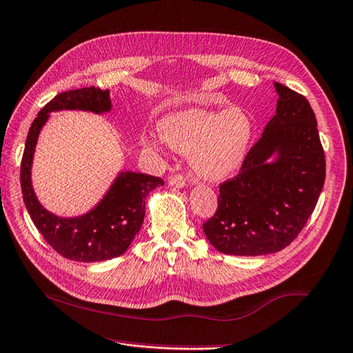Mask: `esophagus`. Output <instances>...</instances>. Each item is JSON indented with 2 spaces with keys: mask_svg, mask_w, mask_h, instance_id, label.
Listing matches in <instances>:
<instances>
[{
  "mask_svg": "<svg viewBox=\"0 0 353 353\" xmlns=\"http://www.w3.org/2000/svg\"><path fill=\"white\" fill-rule=\"evenodd\" d=\"M168 185L173 186V188H183V186H186V180H185L183 176L173 174V176L168 177Z\"/></svg>",
  "mask_w": 353,
  "mask_h": 353,
  "instance_id": "34e87169",
  "label": "esophagus"
}]
</instances>
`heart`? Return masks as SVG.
<instances>
[{
	"label": "heart",
	"mask_w": 353,
	"mask_h": 353,
	"mask_svg": "<svg viewBox=\"0 0 353 353\" xmlns=\"http://www.w3.org/2000/svg\"><path fill=\"white\" fill-rule=\"evenodd\" d=\"M163 141L179 153L190 154L194 173L204 180H223L241 168L250 152L254 123L247 112L230 108L223 112L190 108L159 121ZM147 149L162 152L157 137L143 138Z\"/></svg>",
	"instance_id": "1"
}]
</instances>
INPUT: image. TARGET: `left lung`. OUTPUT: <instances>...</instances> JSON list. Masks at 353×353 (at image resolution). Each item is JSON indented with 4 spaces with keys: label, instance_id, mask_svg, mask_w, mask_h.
Masks as SVG:
<instances>
[{
    "label": "left lung",
    "instance_id": "8db88e82",
    "mask_svg": "<svg viewBox=\"0 0 353 353\" xmlns=\"http://www.w3.org/2000/svg\"><path fill=\"white\" fill-rule=\"evenodd\" d=\"M275 116L251 147L241 173L219 185L218 209L203 224L208 241L230 256H265L304 228L325 183V153L304 96L274 83Z\"/></svg>",
    "mask_w": 353,
    "mask_h": 353
}]
</instances>
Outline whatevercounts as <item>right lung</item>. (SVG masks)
Segmentation results:
<instances>
[{"instance_id": "obj_1", "label": "right lung", "mask_w": 353, "mask_h": 353, "mask_svg": "<svg viewBox=\"0 0 353 353\" xmlns=\"http://www.w3.org/2000/svg\"><path fill=\"white\" fill-rule=\"evenodd\" d=\"M111 108L110 92L99 87H84L57 94L32 121L21 163L23 203L36 228L63 257L84 263L119 257L129 248L143 225L147 195L162 186L163 180L135 171H120L92 210L79 216L63 218L46 210L37 200L31 183L32 157L49 112L79 110L102 114Z\"/></svg>"}]
</instances>
